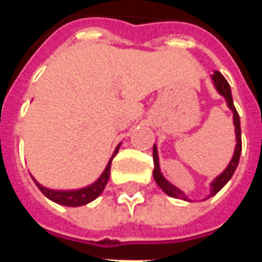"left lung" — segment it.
I'll return each instance as SVG.
<instances>
[{
	"label": "left lung",
	"instance_id": "8db88e82",
	"mask_svg": "<svg viewBox=\"0 0 262 262\" xmlns=\"http://www.w3.org/2000/svg\"><path fill=\"white\" fill-rule=\"evenodd\" d=\"M212 80H213V84L216 86V90L219 92L220 95H223L226 99V102H227V106L231 109V112H233V122H234V130H236V148H234V154H233V159L229 163V165L226 167V170L214 178L212 184H210V193H209V196H213L214 193H217L222 189V188L225 187L226 184L229 182L233 174H234V171H236L237 165H238V160H240V154H242V129H240V118H238V114H237L236 108H234V103H233V98H231V90L230 85H229V82L226 81V78L222 75V73L219 71H214L213 74H212ZM153 160H154V171H153V177L156 182H157V185H159L163 191H164L167 195H170L172 198H180V199H184V201H189L187 196H185V193L182 192L181 189H178L177 187H174L172 184L165 180L163 174H161V171H160V165H159V153H157V147H156V144H154L153 147ZM206 198V199H208Z\"/></svg>",
	"mask_w": 262,
	"mask_h": 262
}]
</instances>
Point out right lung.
<instances>
[{
	"instance_id": "right-lung-1",
	"label": "right lung",
	"mask_w": 262,
	"mask_h": 262,
	"mask_svg": "<svg viewBox=\"0 0 262 262\" xmlns=\"http://www.w3.org/2000/svg\"><path fill=\"white\" fill-rule=\"evenodd\" d=\"M120 144L118 147L115 148L114 154H112V157L109 160L108 165H106V168L103 170V172L101 174V177L98 178L97 181L91 184V185H88L85 188H81V189H74V191H56V189H49L46 187H42L39 182L33 178V181L37 185V188L42 191V193L46 198H49L50 201H53V202L59 203V205H64V206H82V205H86V203L92 202L94 199H97L102 191L106 187V184L109 181V176H111V164H112V160L118 153V150H119Z\"/></svg>"
}]
</instances>
